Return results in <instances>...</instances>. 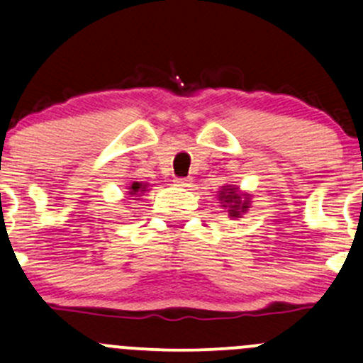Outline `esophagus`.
<instances>
[{
    "instance_id": "obj_1",
    "label": "esophagus",
    "mask_w": 363,
    "mask_h": 363,
    "mask_svg": "<svg viewBox=\"0 0 363 363\" xmlns=\"http://www.w3.org/2000/svg\"><path fill=\"white\" fill-rule=\"evenodd\" d=\"M175 182H177V186H189L191 184V177H175Z\"/></svg>"
}]
</instances>
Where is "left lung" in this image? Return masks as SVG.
I'll use <instances>...</instances> for the list:
<instances>
[{
	"instance_id": "obj_1",
	"label": "left lung",
	"mask_w": 363,
	"mask_h": 363,
	"mask_svg": "<svg viewBox=\"0 0 363 363\" xmlns=\"http://www.w3.org/2000/svg\"><path fill=\"white\" fill-rule=\"evenodd\" d=\"M219 195H221V199L225 200V203H228L230 207L228 212L230 216H233V218H239L244 211H247V202L246 200L240 202V196L237 195V191L233 188L225 189V191H219ZM223 207H226V205H223Z\"/></svg>"
}]
</instances>
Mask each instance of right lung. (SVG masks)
Masks as SVG:
<instances>
[{
	"instance_id": "1",
	"label": "right lung",
	"mask_w": 363,
	"mask_h": 363,
	"mask_svg": "<svg viewBox=\"0 0 363 363\" xmlns=\"http://www.w3.org/2000/svg\"><path fill=\"white\" fill-rule=\"evenodd\" d=\"M145 191V184H142V182H133V184L130 186V195L131 196H137L138 193Z\"/></svg>"
}]
</instances>
